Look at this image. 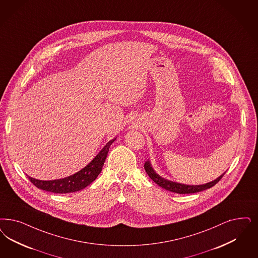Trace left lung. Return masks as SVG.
I'll list each match as a JSON object with an SVG mask.
<instances>
[{"label": "left lung", "mask_w": 258, "mask_h": 258, "mask_svg": "<svg viewBox=\"0 0 258 258\" xmlns=\"http://www.w3.org/2000/svg\"><path fill=\"white\" fill-rule=\"evenodd\" d=\"M144 168L146 169L148 175L151 178V180H153L158 186L169 190L171 192H176L179 195H185V194H196V192H199V191H202L205 189H208L210 187H213L216 183H218L220 181V179L224 176V174L226 172H224L222 175H220L219 177L216 178L215 180H213L210 183H207V184H203V185H196V186H192V185H185V184H180V183H176V182H172V181H169L167 180L165 178H162L159 176L153 169L151 167V163L150 161L148 160L145 165H144Z\"/></svg>", "instance_id": "8db88e82"}]
</instances>
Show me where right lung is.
I'll use <instances>...</instances> for the list:
<instances>
[{
    "instance_id": "obj_1",
    "label": "right lung",
    "mask_w": 258,
    "mask_h": 258,
    "mask_svg": "<svg viewBox=\"0 0 258 258\" xmlns=\"http://www.w3.org/2000/svg\"><path fill=\"white\" fill-rule=\"evenodd\" d=\"M116 138L110 140L107 145L102 149V151L98 153L95 158L86 166L80 171L69 177L57 179V180H49L43 181L38 180L35 178L27 176L29 181L38 188H41L45 191H50L54 194H70L79 191L81 189L88 187L90 183H92L98 175L100 174L102 168L104 166L105 160L107 158L109 147L112 143L115 141Z\"/></svg>"
}]
</instances>
